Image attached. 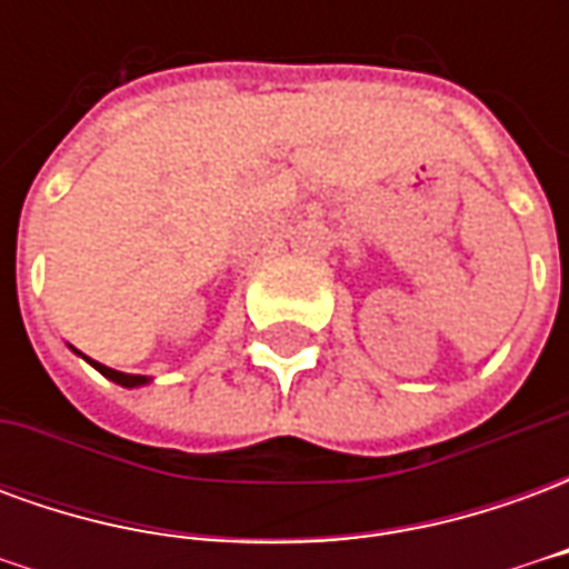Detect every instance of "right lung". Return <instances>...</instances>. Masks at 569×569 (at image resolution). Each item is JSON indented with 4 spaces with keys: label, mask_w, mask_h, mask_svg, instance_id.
I'll use <instances>...</instances> for the list:
<instances>
[{
    "label": "right lung",
    "mask_w": 569,
    "mask_h": 569,
    "mask_svg": "<svg viewBox=\"0 0 569 569\" xmlns=\"http://www.w3.org/2000/svg\"><path fill=\"white\" fill-rule=\"evenodd\" d=\"M76 353H79V350H76ZM81 357H84V353H81ZM84 359H88V357H84ZM88 362H91L93 369L100 371L103 378L121 383V387H142V383H149V378H146V375H124V371L109 369V366H103V362H97V359H88Z\"/></svg>",
    "instance_id": "right-lung-1"
}]
</instances>
